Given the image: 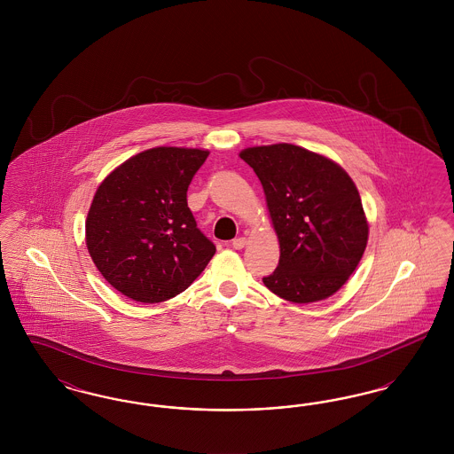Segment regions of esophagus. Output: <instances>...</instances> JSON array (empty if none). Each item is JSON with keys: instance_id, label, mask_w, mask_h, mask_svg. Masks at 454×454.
Returning <instances> with one entry per match:
<instances>
[{"instance_id": "obj_1", "label": "esophagus", "mask_w": 454, "mask_h": 454, "mask_svg": "<svg viewBox=\"0 0 454 454\" xmlns=\"http://www.w3.org/2000/svg\"><path fill=\"white\" fill-rule=\"evenodd\" d=\"M245 245H247V238H243V237L235 238V239H233V241H231V247H233V248H235V250H241V248H243V247H245Z\"/></svg>"}]
</instances>
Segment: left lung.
<instances>
[{
  "mask_svg": "<svg viewBox=\"0 0 454 454\" xmlns=\"http://www.w3.org/2000/svg\"><path fill=\"white\" fill-rule=\"evenodd\" d=\"M239 158L259 176L281 247L263 284L291 302L337 293L363 259L369 233L352 178L335 161L287 143L247 148Z\"/></svg>",
  "mask_w": 454,
  "mask_h": 454,
  "instance_id": "1",
  "label": "left lung"
}]
</instances>
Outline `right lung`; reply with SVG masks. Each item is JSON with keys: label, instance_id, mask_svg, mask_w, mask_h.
I'll list each match as a JSON object with an SVG mask.
<instances>
[{"label": "right lung", "instance_id": "add662e5", "mask_svg": "<svg viewBox=\"0 0 454 454\" xmlns=\"http://www.w3.org/2000/svg\"><path fill=\"white\" fill-rule=\"evenodd\" d=\"M207 156L194 148H152L97 189L85 226L88 252L106 281L130 300H170L216 254L187 206V189Z\"/></svg>", "mask_w": 454, "mask_h": 454}]
</instances>
